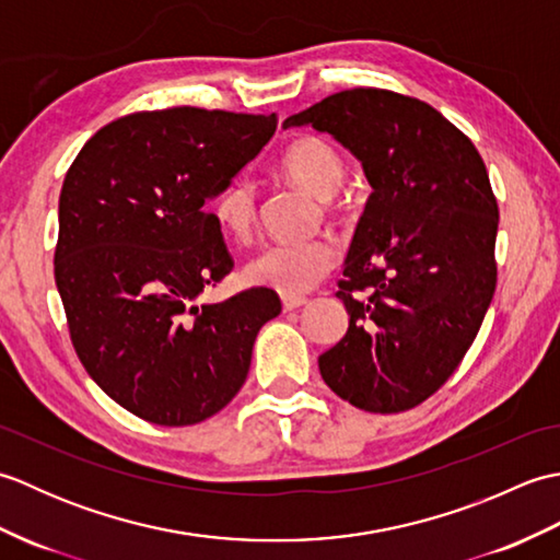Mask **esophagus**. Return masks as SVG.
<instances>
[{"label":"esophagus","instance_id":"1","mask_svg":"<svg viewBox=\"0 0 560 560\" xmlns=\"http://www.w3.org/2000/svg\"><path fill=\"white\" fill-rule=\"evenodd\" d=\"M281 305L283 311H299L301 305H305L303 295H281Z\"/></svg>","mask_w":560,"mask_h":560}]
</instances>
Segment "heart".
<instances>
[{
  "instance_id": "obj_1",
  "label": "heart",
  "mask_w": 560,
  "mask_h": 560,
  "mask_svg": "<svg viewBox=\"0 0 560 560\" xmlns=\"http://www.w3.org/2000/svg\"><path fill=\"white\" fill-rule=\"evenodd\" d=\"M281 173L293 185L319 199H329L343 180L337 149L317 137L293 139L281 156ZM213 219L223 235L245 243L257 229V192L247 180H235L213 201ZM337 265V247L327 241L269 243L249 257L245 279L281 295H303Z\"/></svg>"
}]
</instances>
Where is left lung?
Instances as JSON below:
<instances>
[{"instance_id":"1","label":"left lung","mask_w":560,"mask_h":560,"mask_svg":"<svg viewBox=\"0 0 560 560\" xmlns=\"http://www.w3.org/2000/svg\"><path fill=\"white\" fill-rule=\"evenodd\" d=\"M305 125L349 149L373 187L337 291L347 337L319 373L363 411L413 409L457 371L493 299L489 173L467 135L395 91H341L283 122Z\"/></svg>"}]
</instances>
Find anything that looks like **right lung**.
I'll list each match as a JSON object with an SVG mask.
<instances>
[{
    "mask_svg": "<svg viewBox=\"0 0 560 560\" xmlns=\"http://www.w3.org/2000/svg\"><path fill=\"white\" fill-rule=\"evenodd\" d=\"M277 115L135 113L93 135L59 195L55 281L79 361L139 419L192 425L243 387L271 289L197 295L233 269L205 207L265 149Z\"/></svg>",
    "mask_w": 560,
    "mask_h": 560,
    "instance_id": "add662e5",
    "label": "right lung"
}]
</instances>
